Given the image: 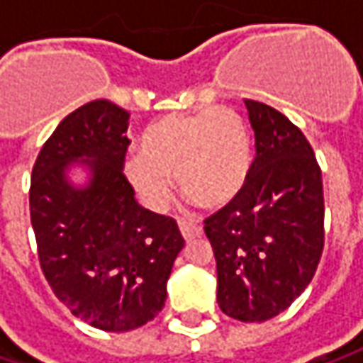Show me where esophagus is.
<instances>
[{"mask_svg":"<svg viewBox=\"0 0 363 363\" xmlns=\"http://www.w3.org/2000/svg\"><path fill=\"white\" fill-rule=\"evenodd\" d=\"M179 228H181V233L184 240H193V238H199L203 233V228L199 223H195V221H184V219H181L179 221Z\"/></svg>","mask_w":363,"mask_h":363,"instance_id":"34e87169","label":"esophagus"}]
</instances>
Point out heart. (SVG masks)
<instances>
[{
    "mask_svg": "<svg viewBox=\"0 0 363 363\" xmlns=\"http://www.w3.org/2000/svg\"><path fill=\"white\" fill-rule=\"evenodd\" d=\"M123 170L152 207L170 197V177L205 209H223L244 193L254 166L252 134L229 107L170 113L152 121L135 142Z\"/></svg>",
    "mask_w": 363,
    "mask_h": 363,
    "instance_id": "b5f03b06",
    "label": "heart"
}]
</instances>
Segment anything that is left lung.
Returning <instances> with one entry per match:
<instances>
[{"label": "left lung", "mask_w": 363, "mask_h": 363, "mask_svg": "<svg viewBox=\"0 0 363 363\" xmlns=\"http://www.w3.org/2000/svg\"><path fill=\"white\" fill-rule=\"evenodd\" d=\"M256 158L244 193L205 219L217 262V303L262 323L294 303L323 252V179L305 134L286 116L245 99Z\"/></svg>", "instance_id": "left-lung-1"}]
</instances>
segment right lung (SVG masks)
<instances>
[{
    "instance_id": "right-lung-1",
    "label": "right lung",
    "mask_w": 363,
    "mask_h": 363,
    "mask_svg": "<svg viewBox=\"0 0 363 363\" xmlns=\"http://www.w3.org/2000/svg\"><path fill=\"white\" fill-rule=\"evenodd\" d=\"M130 113L107 99L58 123L32 168L30 217L38 258L56 298L103 331L152 321L184 245L172 217L138 205L123 174ZM72 165L88 170L74 185Z\"/></svg>"
}]
</instances>
